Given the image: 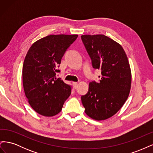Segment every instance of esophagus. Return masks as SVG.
I'll return each instance as SVG.
<instances>
[{
    "label": "esophagus",
    "mask_w": 153,
    "mask_h": 153,
    "mask_svg": "<svg viewBox=\"0 0 153 153\" xmlns=\"http://www.w3.org/2000/svg\"><path fill=\"white\" fill-rule=\"evenodd\" d=\"M73 85L74 88H75V89H76V88L78 86V83L77 82H73Z\"/></svg>",
    "instance_id": "obj_1"
}]
</instances>
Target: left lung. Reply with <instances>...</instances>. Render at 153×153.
Instances as JSON below:
<instances>
[{"instance_id":"left-lung-1","label":"left lung","mask_w":153,"mask_h":153,"mask_svg":"<svg viewBox=\"0 0 153 153\" xmlns=\"http://www.w3.org/2000/svg\"><path fill=\"white\" fill-rule=\"evenodd\" d=\"M81 38L92 66L101 70L100 82L90 83L82 102L88 116L103 121L116 114L127 100L131 84L130 66L122 46L112 39L103 34Z\"/></svg>"}]
</instances>
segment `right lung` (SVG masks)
<instances>
[{
	"mask_svg": "<svg viewBox=\"0 0 153 153\" xmlns=\"http://www.w3.org/2000/svg\"><path fill=\"white\" fill-rule=\"evenodd\" d=\"M77 34L49 35L36 41L27 53L22 68L23 86L33 110L45 117L61 112L71 94V87L56 77L67 48Z\"/></svg>",
	"mask_w": 153,
	"mask_h": 153,
	"instance_id": "add662e5",
	"label": "right lung"
}]
</instances>
